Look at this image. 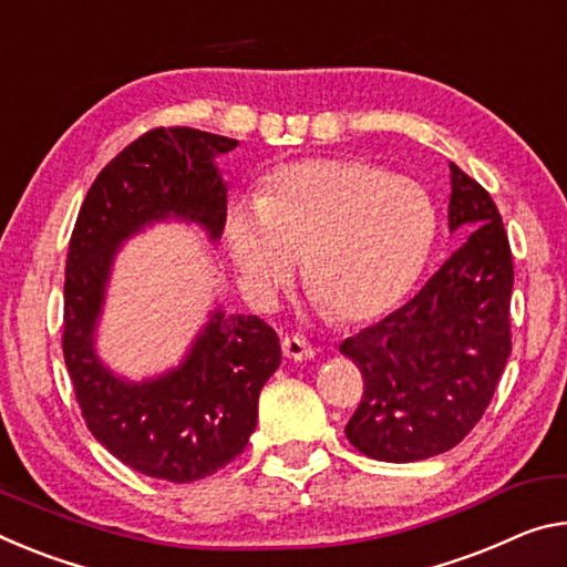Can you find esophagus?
<instances>
[{
	"instance_id": "34e87169",
	"label": "esophagus",
	"mask_w": 567,
	"mask_h": 567,
	"mask_svg": "<svg viewBox=\"0 0 567 567\" xmlns=\"http://www.w3.org/2000/svg\"><path fill=\"white\" fill-rule=\"evenodd\" d=\"M282 353H285V358H292V361H308V358L316 355V348H312L308 340L300 336H285Z\"/></svg>"
}]
</instances>
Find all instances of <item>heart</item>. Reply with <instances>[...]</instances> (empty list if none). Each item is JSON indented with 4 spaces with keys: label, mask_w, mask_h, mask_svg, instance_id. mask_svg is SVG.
Instances as JSON below:
<instances>
[{
    "label": "heart",
    "mask_w": 567,
    "mask_h": 567,
    "mask_svg": "<svg viewBox=\"0 0 567 567\" xmlns=\"http://www.w3.org/2000/svg\"><path fill=\"white\" fill-rule=\"evenodd\" d=\"M436 231L424 188L361 158H305L277 168L259 206H237L227 241L241 282L259 300L305 280L328 316L363 322L411 290Z\"/></svg>",
    "instance_id": "1"
}]
</instances>
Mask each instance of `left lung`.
<instances>
[{
    "mask_svg": "<svg viewBox=\"0 0 567 567\" xmlns=\"http://www.w3.org/2000/svg\"><path fill=\"white\" fill-rule=\"evenodd\" d=\"M452 168L464 241L409 302L340 343L363 375L348 442L379 462L444 454L477 426L512 350V249L487 188Z\"/></svg>",
    "mask_w": 567,
    "mask_h": 567,
    "instance_id": "left-lung-1",
    "label": "left lung"
}]
</instances>
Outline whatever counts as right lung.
<instances>
[{"instance_id": "1", "label": "right lung", "mask_w": 567, "mask_h": 567, "mask_svg": "<svg viewBox=\"0 0 567 567\" xmlns=\"http://www.w3.org/2000/svg\"><path fill=\"white\" fill-rule=\"evenodd\" d=\"M235 138L168 125L128 143L80 206L65 267L62 355L93 436L115 460L154 480L196 482L245 452L257 399L282 361L280 338L257 316L221 310L186 363L151 383H125L93 353V328L115 249L143 224L182 217L217 239L227 221V186L212 158Z\"/></svg>"}]
</instances>
